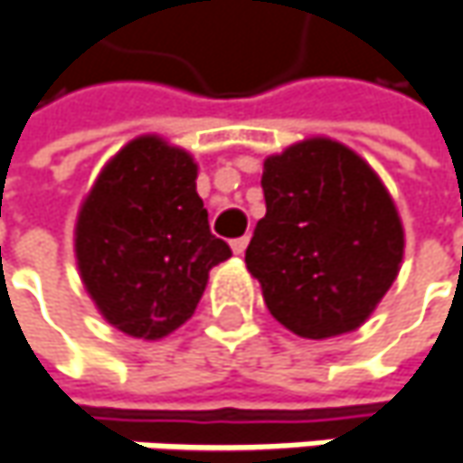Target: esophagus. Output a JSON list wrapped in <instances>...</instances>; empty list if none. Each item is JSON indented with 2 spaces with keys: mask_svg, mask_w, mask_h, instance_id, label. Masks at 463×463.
Masks as SVG:
<instances>
[{
  "mask_svg": "<svg viewBox=\"0 0 463 463\" xmlns=\"http://www.w3.org/2000/svg\"><path fill=\"white\" fill-rule=\"evenodd\" d=\"M246 246H249V235H243V238H235V241H231V249H232V254H243L246 251Z\"/></svg>",
  "mask_w": 463,
  "mask_h": 463,
  "instance_id": "esophagus-1",
  "label": "esophagus"
}]
</instances>
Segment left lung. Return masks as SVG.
Returning a JSON list of instances; mask_svg holds the SVG:
<instances>
[{"instance_id":"obj_1","label":"left lung","mask_w":463,"mask_h":463,"mask_svg":"<svg viewBox=\"0 0 463 463\" xmlns=\"http://www.w3.org/2000/svg\"><path fill=\"white\" fill-rule=\"evenodd\" d=\"M267 214L246 267L269 314L301 338L364 325L403 259V225L367 162L333 138H307L264 159Z\"/></svg>"}]
</instances>
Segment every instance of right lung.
<instances>
[{
	"label": "right lung",
	"mask_w": 463,
	"mask_h": 463,
	"mask_svg": "<svg viewBox=\"0 0 463 463\" xmlns=\"http://www.w3.org/2000/svg\"><path fill=\"white\" fill-rule=\"evenodd\" d=\"M196 162L159 136L118 151L78 212L75 259L101 317L130 338L177 330L231 246L209 231Z\"/></svg>",
	"instance_id": "1"
}]
</instances>
